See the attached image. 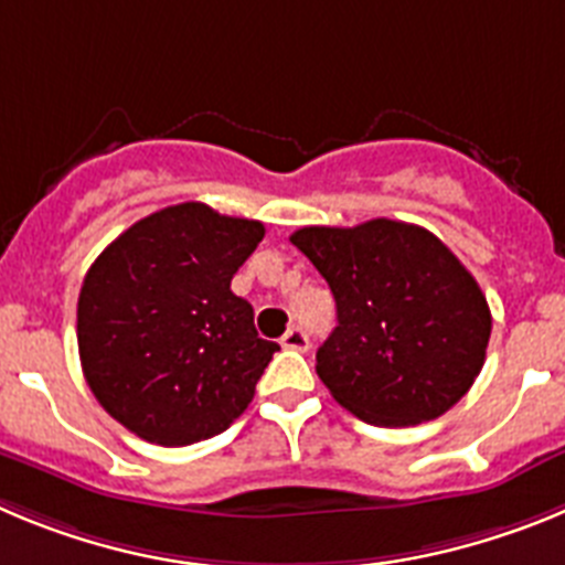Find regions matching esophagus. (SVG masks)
Here are the masks:
<instances>
[{
    "label": "esophagus",
    "mask_w": 565,
    "mask_h": 565,
    "mask_svg": "<svg viewBox=\"0 0 565 565\" xmlns=\"http://www.w3.org/2000/svg\"><path fill=\"white\" fill-rule=\"evenodd\" d=\"M279 342H282V348H291V351H308L311 348V339H308V333L299 326L288 328L286 337L279 339Z\"/></svg>",
    "instance_id": "34e87169"
}]
</instances>
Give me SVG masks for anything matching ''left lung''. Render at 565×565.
<instances>
[{
	"label": "left lung",
	"mask_w": 565,
	"mask_h": 565,
	"mask_svg": "<svg viewBox=\"0 0 565 565\" xmlns=\"http://www.w3.org/2000/svg\"><path fill=\"white\" fill-rule=\"evenodd\" d=\"M291 243L337 299L317 373L344 411L376 427L447 413L487 359L492 317L476 277L433 232L376 221L306 226Z\"/></svg>",
	"instance_id": "8db88e82"
}]
</instances>
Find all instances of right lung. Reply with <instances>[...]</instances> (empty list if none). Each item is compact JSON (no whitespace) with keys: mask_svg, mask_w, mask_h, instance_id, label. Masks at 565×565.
<instances>
[{"mask_svg":"<svg viewBox=\"0 0 565 565\" xmlns=\"http://www.w3.org/2000/svg\"><path fill=\"white\" fill-rule=\"evenodd\" d=\"M263 234L259 221L178 203L129 226L89 266L78 294L82 371L129 433L183 447L243 416L279 351L232 294Z\"/></svg>","mask_w":565,"mask_h":565,"instance_id":"obj_1","label":"right lung"}]
</instances>
